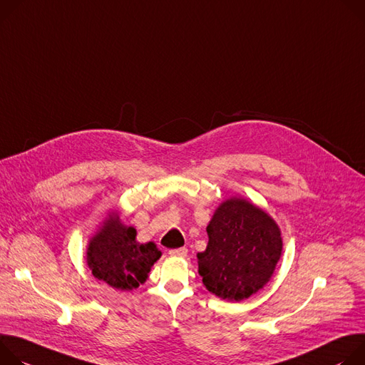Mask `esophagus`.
I'll return each mask as SVG.
<instances>
[{"label": "esophagus", "instance_id": "1", "mask_svg": "<svg viewBox=\"0 0 365 365\" xmlns=\"http://www.w3.org/2000/svg\"><path fill=\"white\" fill-rule=\"evenodd\" d=\"M187 252H188L187 248H177V250H171L168 254H170L171 257H185Z\"/></svg>", "mask_w": 365, "mask_h": 365}]
</instances>
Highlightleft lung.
Listing matches in <instances>:
<instances>
[{
	"mask_svg": "<svg viewBox=\"0 0 365 365\" xmlns=\"http://www.w3.org/2000/svg\"><path fill=\"white\" fill-rule=\"evenodd\" d=\"M209 244L197 254L206 289L230 302L248 299L271 278L281 257L277 223L244 198H230L207 226Z\"/></svg>",
	"mask_w": 365,
	"mask_h": 365,
	"instance_id": "1",
	"label": "left lung"
}]
</instances>
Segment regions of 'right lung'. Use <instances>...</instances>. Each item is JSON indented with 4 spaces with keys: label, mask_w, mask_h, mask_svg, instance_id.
<instances>
[{
    "label": "right lung",
    "mask_w": 365,
    "mask_h": 365,
    "mask_svg": "<svg viewBox=\"0 0 365 365\" xmlns=\"http://www.w3.org/2000/svg\"><path fill=\"white\" fill-rule=\"evenodd\" d=\"M160 251L153 242H136V229L110 216L91 239L87 262L93 275L117 290H133L143 284Z\"/></svg>",
    "instance_id": "add662e5"
}]
</instances>
